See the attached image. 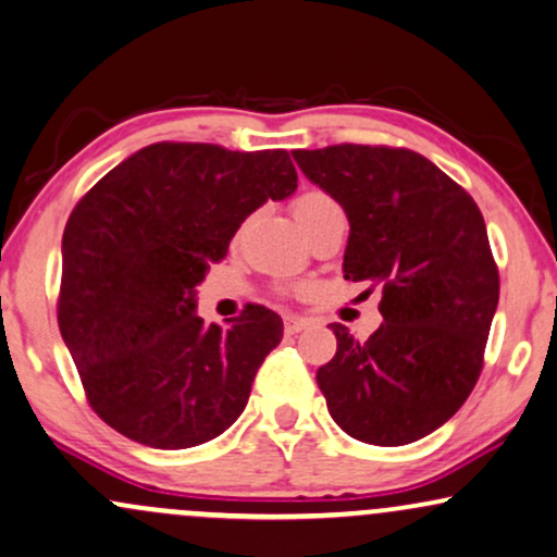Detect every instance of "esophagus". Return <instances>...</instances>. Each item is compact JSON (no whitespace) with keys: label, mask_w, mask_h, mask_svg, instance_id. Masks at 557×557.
<instances>
[{"label":"esophagus","mask_w":557,"mask_h":557,"mask_svg":"<svg viewBox=\"0 0 557 557\" xmlns=\"http://www.w3.org/2000/svg\"><path fill=\"white\" fill-rule=\"evenodd\" d=\"M307 325H310V320H307V318H297V314H286V318H284V333L286 335L301 333Z\"/></svg>","instance_id":"1"}]
</instances>
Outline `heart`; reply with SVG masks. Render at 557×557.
<instances>
[{
  "label": "heart",
  "mask_w": 557,
  "mask_h": 557,
  "mask_svg": "<svg viewBox=\"0 0 557 557\" xmlns=\"http://www.w3.org/2000/svg\"><path fill=\"white\" fill-rule=\"evenodd\" d=\"M327 203L333 201L325 194H320V190H307V194H301L297 201H294V216H297V222H301V219H307L312 211H318Z\"/></svg>",
  "instance_id": "1"
}]
</instances>
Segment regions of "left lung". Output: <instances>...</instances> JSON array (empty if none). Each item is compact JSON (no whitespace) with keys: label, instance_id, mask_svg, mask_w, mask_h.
I'll return each mask as SVG.
<instances>
[{"label":"left lung","instance_id":"obj_1","mask_svg":"<svg viewBox=\"0 0 557 557\" xmlns=\"http://www.w3.org/2000/svg\"><path fill=\"white\" fill-rule=\"evenodd\" d=\"M292 157L346 211L343 278L382 286L384 322L367 341L331 325L338 351L318 369L327 410L359 442H418L462 408L483 369L498 307L483 214L410 149L338 144Z\"/></svg>","mask_w":557,"mask_h":557}]
</instances>
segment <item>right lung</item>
I'll return each mask as SVG.
<instances>
[{
  "label": "right lung",
  "mask_w": 557,
  "mask_h": 557,
  "mask_svg": "<svg viewBox=\"0 0 557 557\" xmlns=\"http://www.w3.org/2000/svg\"><path fill=\"white\" fill-rule=\"evenodd\" d=\"M294 190L284 149L164 141L115 164L74 206L59 331L89 405L119 434L188 449L237 421L284 322L247 305L230 327L206 325L196 286L252 211Z\"/></svg>",
  "instance_id": "obj_1"
}]
</instances>
